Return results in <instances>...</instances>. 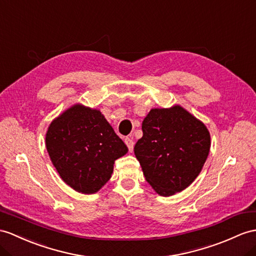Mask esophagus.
Returning <instances> with one entry per match:
<instances>
[{"label": "esophagus", "instance_id": "1", "mask_svg": "<svg viewBox=\"0 0 256 256\" xmlns=\"http://www.w3.org/2000/svg\"><path fill=\"white\" fill-rule=\"evenodd\" d=\"M124 143H126V146H128L129 151H130V152H132L134 146V138H132V136H127V138L124 139Z\"/></svg>", "mask_w": 256, "mask_h": 256}]
</instances>
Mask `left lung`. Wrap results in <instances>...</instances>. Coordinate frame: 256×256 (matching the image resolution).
<instances>
[{
    "label": "left lung",
    "instance_id": "left-lung-1",
    "mask_svg": "<svg viewBox=\"0 0 256 256\" xmlns=\"http://www.w3.org/2000/svg\"><path fill=\"white\" fill-rule=\"evenodd\" d=\"M134 155L153 190L170 196L184 190L201 172L210 148L206 126L180 105L152 108L142 122Z\"/></svg>",
    "mask_w": 256,
    "mask_h": 256
}]
</instances>
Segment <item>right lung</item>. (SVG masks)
Wrapping results in <instances>:
<instances>
[{
  "label": "right lung",
  "mask_w": 256,
  "mask_h": 256,
  "mask_svg": "<svg viewBox=\"0 0 256 256\" xmlns=\"http://www.w3.org/2000/svg\"><path fill=\"white\" fill-rule=\"evenodd\" d=\"M46 146L62 180L84 194L101 189L112 177L115 160L128 152L101 112L79 103L50 124Z\"/></svg>",
  "instance_id": "right-lung-1"
}]
</instances>
